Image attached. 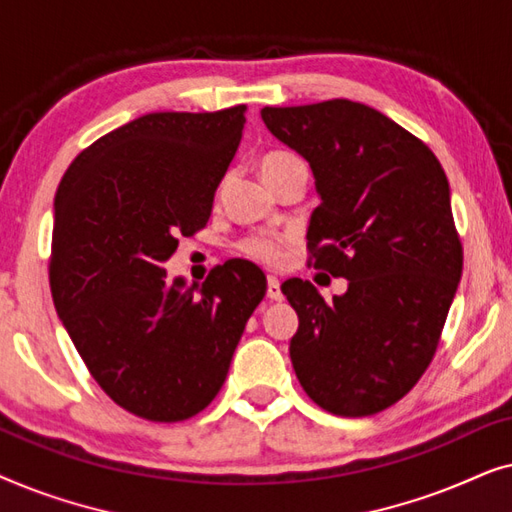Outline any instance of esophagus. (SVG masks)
I'll return each instance as SVG.
<instances>
[{
  "label": "esophagus",
  "mask_w": 512,
  "mask_h": 512,
  "mask_svg": "<svg viewBox=\"0 0 512 512\" xmlns=\"http://www.w3.org/2000/svg\"><path fill=\"white\" fill-rule=\"evenodd\" d=\"M268 298L270 300H282V289H279V279L268 277Z\"/></svg>",
  "instance_id": "1"
}]
</instances>
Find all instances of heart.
<instances>
[{
	"label": "heart",
	"mask_w": 512,
	"mask_h": 512,
	"mask_svg": "<svg viewBox=\"0 0 512 512\" xmlns=\"http://www.w3.org/2000/svg\"><path fill=\"white\" fill-rule=\"evenodd\" d=\"M291 160H298V158L291 156V153H282V151L265 153V156L258 160V170H261V174L277 170V167L291 163ZM242 251L249 258H256V261L268 263V265H277L284 261V242L270 240V237H251V240L242 244Z\"/></svg>",
	"instance_id": "obj_1"
}]
</instances>
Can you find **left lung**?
Returning a JSON list of instances; mask_svg holds the SVG:
<instances>
[{"instance_id": "1", "label": "left lung", "mask_w": 512, "mask_h": 512, "mask_svg": "<svg viewBox=\"0 0 512 512\" xmlns=\"http://www.w3.org/2000/svg\"><path fill=\"white\" fill-rule=\"evenodd\" d=\"M261 118L310 163L312 265L347 279L333 303L298 277L282 284L298 312L293 370L333 415H375L422 377L457 293L450 184L429 146L366 104L263 107Z\"/></svg>"}]
</instances>
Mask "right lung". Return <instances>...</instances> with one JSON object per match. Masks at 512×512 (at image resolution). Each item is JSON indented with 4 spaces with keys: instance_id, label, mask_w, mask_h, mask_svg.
Here are the masks:
<instances>
[{
    "instance_id": "1",
    "label": "right lung",
    "mask_w": 512,
    "mask_h": 512,
    "mask_svg": "<svg viewBox=\"0 0 512 512\" xmlns=\"http://www.w3.org/2000/svg\"><path fill=\"white\" fill-rule=\"evenodd\" d=\"M244 121V104L139 116L81 151L55 193V310L111 401L151 422L214 401L268 289L242 258L202 286L163 268L212 216Z\"/></svg>"
}]
</instances>
